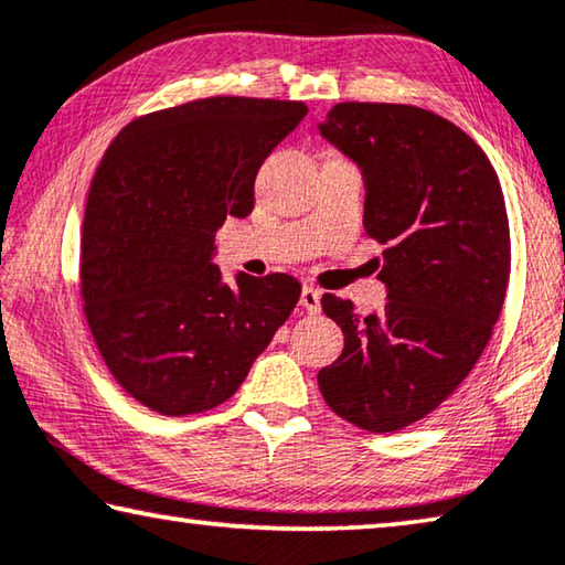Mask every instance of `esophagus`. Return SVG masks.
I'll use <instances>...</instances> for the list:
<instances>
[{
    "instance_id": "1",
    "label": "esophagus",
    "mask_w": 565,
    "mask_h": 565,
    "mask_svg": "<svg viewBox=\"0 0 565 565\" xmlns=\"http://www.w3.org/2000/svg\"><path fill=\"white\" fill-rule=\"evenodd\" d=\"M299 303L307 311H311V315H317V311L321 309V291L315 289V286H303Z\"/></svg>"
}]
</instances>
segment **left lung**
<instances>
[{
    "label": "left lung",
    "instance_id": "left-lung-1",
    "mask_svg": "<svg viewBox=\"0 0 565 565\" xmlns=\"http://www.w3.org/2000/svg\"><path fill=\"white\" fill-rule=\"evenodd\" d=\"M319 130L364 170V228L387 246L390 291L370 317L324 294L344 352L319 390L347 423L395 433L440 407L490 342L510 279L503 188L478 142L423 107L337 103Z\"/></svg>",
    "mask_w": 565,
    "mask_h": 565
}]
</instances>
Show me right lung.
Segmentation results:
<instances>
[{
    "mask_svg": "<svg viewBox=\"0 0 565 565\" xmlns=\"http://www.w3.org/2000/svg\"><path fill=\"white\" fill-rule=\"evenodd\" d=\"M301 100L213 95L125 125L89 183L79 294L107 372L168 417L209 412L297 307L289 274L221 284L216 231L254 209L268 153L297 128Z\"/></svg>",
    "mask_w": 565,
    "mask_h": 565,
    "instance_id": "obj_1",
    "label": "right lung"
}]
</instances>
